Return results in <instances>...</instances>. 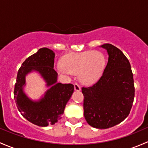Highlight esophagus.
<instances>
[{
	"instance_id": "1",
	"label": "esophagus",
	"mask_w": 148,
	"mask_h": 148,
	"mask_svg": "<svg viewBox=\"0 0 148 148\" xmlns=\"http://www.w3.org/2000/svg\"><path fill=\"white\" fill-rule=\"evenodd\" d=\"M74 89H75V90H76V91H80V90H81V88H80V86L79 85V84H77V83H75Z\"/></svg>"
}]
</instances>
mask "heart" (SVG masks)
<instances>
[{
    "label": "heart",
    "mask_w": 148,
    "mask_h": 148,
    "mask_svg": "<svg viewBox=\"0 0 148 148\" xmlns=\"http://www.w3.org/2000/svg\"><path fill=\"white\" fill-rule=\"evenodd\" d=\"M106 58L102 52L87 51L64 56L59 71L64 74H77L82 83L91 85L99 80L104 71Z\"/></svg>",
    "instance_id": "heart-1"
}]
</instances>
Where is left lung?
<instances>
[{
    "label": "left lung",
    "instance_id": "8db88e82",
    "mask_svg": "<svg viewBox=\"0 0 148 148\" xmlns=\"http://www.w3.org/2000/svg\"><path fill=\"white\" fill-rule=\"evenodd\" d=\"M101 47L107 50V65L98 81L90 87H83L82 92L87 123L95 128L106 129L128 116L135 86L130 62L123 52L112 44H103Z\"/></svg>",
    "mask_w": 148,
    "mask_h": 148
}]
</instances>
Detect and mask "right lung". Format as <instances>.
<instances>
[{"label":"right lung","instance_id":"right-lung-1","mask_svg":"<svg viewBox=\"0 0 148 148\" xmlns=\"http://www.w3.org/2000/svg\"><path fill=\"white\" fill-rule=\"evenodd\" d=\"M55 53L51 49L42 48L28 57L18 70L14 88V99L21 115L30 123L46 127L54 125L61 118L67 103L74 91L73 84L57 83L58 73L54 69ZM37 71L51 88L38 101L30 100L23 92L25 75Z\"/></svg>","mask_w":148,"mask_h":148}]
</instances>
